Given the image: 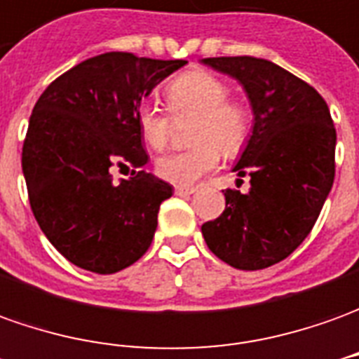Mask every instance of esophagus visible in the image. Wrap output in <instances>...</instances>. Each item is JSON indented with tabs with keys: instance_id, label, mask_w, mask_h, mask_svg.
Masks as SVG:
<instances>
[{
	"instance_id": "34e87169",
	"label": "esophagus",
	"mask_w": 359,
	"mask_h": 359,
	"mask_svg": "<svg viewBox=\"0 0 359 359\" xmlns=\"http://www.w3.org/2000/svg\"><path fill=\"white\" fill-rule=\"evenodd\" d=\"M175 195H191L195 194L197 189L195 187H185V185H175Z\"/></svg>"
}]
</instances>
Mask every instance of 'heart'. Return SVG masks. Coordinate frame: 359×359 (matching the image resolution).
<instances>
[{
    "label": "heart",
    "instance_id": "1",
    "mask_svg": "<svg viewBox=\"0 0 359 359\" xmlns=\"http://www.w3.org/2000/svg\"><path fill=\"white\" fill-rule=\"evenodd\" d=\"M231 86L212 72L194 70L177 76L165 86L168 111L154 103H140L137 125L140 137L152 150H164L174 137L175 123H187L189 142L184 152H172L156 162V174L175 185H191L212 172L221 152L236 156L248 144L254 111L241 100H232Z\"/></svg>",
    "mask_w": 359,
    "mask_h": 359
}]
</instances>
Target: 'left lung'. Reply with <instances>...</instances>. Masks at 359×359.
Masks as SVG:
<instances>
[{"label": "left lung", "mask_w": 359, "mask_h": 359, "mask_svg": "<svg viewBox=\"0 0 359 359\" xmlns=\"http://www.w3.org/2000/svg\"><path fill=\"white\" fill-rule=\"evenodd\" d=\"M203 62L241 81L256 123L234 165L241 177L250 175V191L224 189V211L201 232L209 250L232 268H269L307 238L320 215L334 182V123L323 95L273 62L254 56Z\"/></svg>", "instance_id": "1"}]
</instances>
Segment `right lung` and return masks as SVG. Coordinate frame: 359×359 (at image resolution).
<instances>
[{"label": "right lung", "mask_w": 359, "mask_h": 359, "mask_svg": "<svg viewBox=\"0 0 359 359\" xmlns=\"http://www.w3.org/2000/svg\"><path fill=\"white\" fill-rule=\"evenodd\" d=\"M185 60L105 52L64 72L43 91L23 142V174L41 231L66 259L115 273L144 256L172 185L142 170L137 111ZM115 167L131 172L121 184Z\"/></svg>", "instance_id": "add662e5"}]
</instances>
